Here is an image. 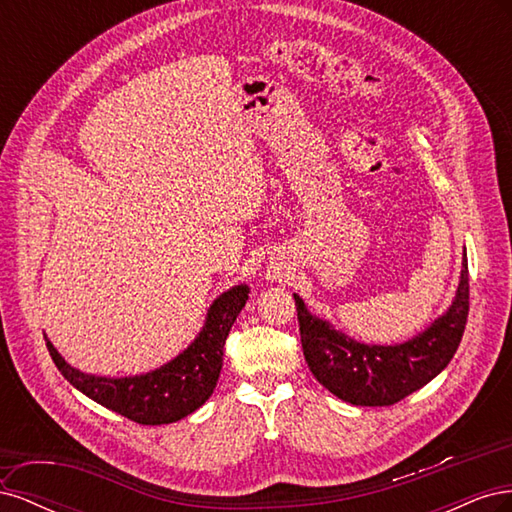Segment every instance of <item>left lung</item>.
Masks as SVG:
<instances>
[{
  "mask_svg": "<svg viewBox=\"0 0 512 512\" xmlns=\"http://www.w3.org/2000/svg\"><path fill=\"white\" fill-rule=\"evenodd\" d=\"M468 256L453 303L429 327L401 344H365L337 331L329 320L309 312L294 294L303 354L314 378L352 406H393L431 382L451 363L468 320Z\"/></svg>",
  "mask_w": 512,
  "mask_h": 512,
  "instance_id": "left-lung-1",
  "label": "left lung"
}]
</instances>
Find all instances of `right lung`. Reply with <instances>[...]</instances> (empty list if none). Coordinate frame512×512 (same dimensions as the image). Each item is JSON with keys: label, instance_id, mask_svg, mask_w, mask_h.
Here are the masks:
<instances>
[{"label": "right lung", "instance_id": "add662e5", "mask_svg": "<svg viewBox=\"0 0 512 512\" xmlns=\"http://www.w3.org/2000/svg\"><path fill=\"white\" fill-rule=\"evenodd\" d=\"M250 286L239 284L222 292L209 309L203 329L175 359L126 378L85 374L72 367L46 339V348L57 369L76 391L96 404L141 425H166L196 412L211 397L224 363V342L245 307Z\"/></svg>", "mask_w": 512, "mask_h": 512}]
</instances>
